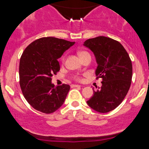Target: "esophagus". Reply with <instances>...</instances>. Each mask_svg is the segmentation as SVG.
I'll list each match as a JSON object with an SVG mask.
<instances>
[{"label":"esophagus","instance_id":"1","mask_svg":"<svg viewBox=\"0 0 149 149\" xmlns=\"http://www.w3.org/2000/svg\"><path fill=\"white\" fill-rule=\"evenodd\" d=\"M70 86H71L72 88H73V87H80L81 86H80V85H79V84H72Z\"/></svg>","mask_w":149,"mask_h":149}]
</instances>
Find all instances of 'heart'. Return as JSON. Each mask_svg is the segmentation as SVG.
I'll use <instances>...</instances> for the list:
<instances>
[{
    "label": "heart",
    "instance_id": "b5f03b06",
    "mask_svg": "<svg viewBox=\"0 0 149 149\" xmlns=\"http://www.w3.org/2000/svg\"><path fill=\"white\" fill-rule=\"evenodd\" d=\"M88 55H89V54L87 52H86V51H81V52H79V56L80 57V58L81 59V60L83 58H84L85 57H86V56H88ZM65 57H63V58H62V63H65ZM73 79H74V80L77 81H81L83 80V78H82L81 76H77V75H75V76H73Z\"/></svg>",
    "mask_w": 149,
    "mask_h": 149
}]
</instances>
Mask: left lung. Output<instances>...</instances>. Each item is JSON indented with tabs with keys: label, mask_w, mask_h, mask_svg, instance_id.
<instances>
[{
	"label": "left lung",
	"mask_w": 149,
	"mask_h": 149,
	"mask_svg": "<svg viewBox=\"0 0 149 149\" xmlns=\"http://www.w3.org/2000/svg\"><path fill=\"white\" fill-rule=\"evenodd\" d=\"M84 45L95 54L96 79H102V86L94 91L87 104L100 113L113 111L123 101L130 87L132 65L129 54L119 41L105 36L89 38Z\"/></svg>",
	"instance_id": "left-lung-1"
}]
</instances>
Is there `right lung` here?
I'll list each match as a JSON object with an SVG mask.
<instances>
[{"label":"right lung","mask_w":149,"mask_h":149,"mask_svg":"<svg viewBox=\"0 0 149 149\" xmlns=\"http://www.w3.org/2000/svg\"><path fill=\"white\" fill-rule=\"evenodd\" d=\"M75 42L44 37L29 44L19 61V85L26 100L34 109L52 113L62 106L70 90L68 84L55 86L52 77L60 71L57 59Z\"/></svg>","instance_id":"add662e5"}]
</instances>
